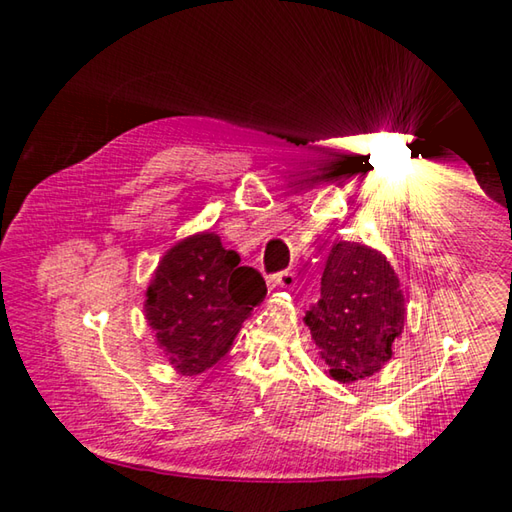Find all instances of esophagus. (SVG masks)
I'll return each instance as SVG.
<instances>
[{"label":"esophagus","mask_w":512,"mask_h":512,"mask_svg":"<svg viewBox=\"0 0 512 512\" xmlns=\"http://www.w3.org/2000/svg\"><path fill=\"white\" fill-rule=\"evenodd\" d=\"M271 282H273V287L293 289V287H296L298 277H296V271H291V268H287V271H280V273H275V275L271 277Z\"/></svg>","instance_id":"esophagus-1"}]
</instances>
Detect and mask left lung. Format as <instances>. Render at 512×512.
I'll return each instance as SVG.
<instances>
[{"mask_svg":"<svg viewBox=\"0 0 512 512\" xmlns=\"http://www.w3.org/2000/svg\"><path fill=\"white\" fill-rule=\"evenodd\" d=\"M404 318L400 280L386 257L354 241L334 244L320 277V300L305 316L329 375L345 384L379 372Z\"/></svg>","mask_w":512,"mask_h":512,"instance_id":"left-lung-1","label":"left lung"}]
</instances>
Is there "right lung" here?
Returning a JSON list of instances; mask_svg holds the SVG:
<instances>
[{"mask_svg": "<svg viewBox=\"0 0 512 512\" xmlns=\"http://www.w3.org/2000/svg\"><path fill=\"white\" fill-rule=\"evenodd\" d=\"M266 298V282L241 266L212 232L173 246L146 291V320L180 375L212 368L235 341L241 323Z\"/></svg>", "mask_w": 512, "mask_h": 512, "instance_id": "add662e5", "label": "right lung"}]
</instances>
